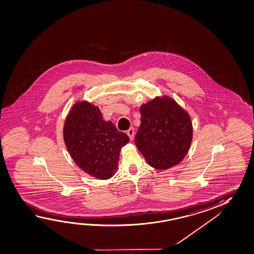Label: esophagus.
I'll return each instance as SVG.
<instances>
[{
    "mask_svg": "<svg viewBox=\"0 0 254 254\" xmlns=\"http://www.w3.org/2000/svg\"><path fill=\"white\" fill-rule=\"evenodd\" d=\"M127 135L129 136L130 140H132L133 138H134V135H135L134 129H133V128H129V129L127 130Z\"/></svg>",
    "mask_w": 254,
    "mask_h": 254,
    "instance_id": "1",
    "label": "esophagus"
}]
</instances>
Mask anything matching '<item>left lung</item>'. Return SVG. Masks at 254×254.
<instances>
[{
  "instance_id": "left-lung-1",
  "label": "left lung",
  "mask_w": 254,
  "mask_h": 254,
  "mask_svg": "<svg viewBox=\"0 0 254 254\" xmlns=\"http://www.w3.org/2000/svg\"><path fill=\"white\" fill-rule=\"evenodd\" d=\"M135 145L148 165L165 170L189 152L193 128L189 113L173 98L163 95L141 105Z\"/></svg>"
}]
</instances>
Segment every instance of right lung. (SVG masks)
I'll return each mask as SVG.
<instances>
[{
	"label": "right lung",
	"instance_id": "right-lung-1",
	"mask_svg": "<svg viewBox=\"0 0 254 254\" xmlns=\"http://www.w3.org/2000/svg\"><path fill=\"white\" fill-rule=\"evenodd\" d=\"M63 134L74 162L100 180H108L116 174L122 147L129 141L111 122L103 120L99 107L87 101L73 104L65 118Z\"/></svg>",
	"mask_w": 254,
	"mask_h": 254
}]
</instances>
